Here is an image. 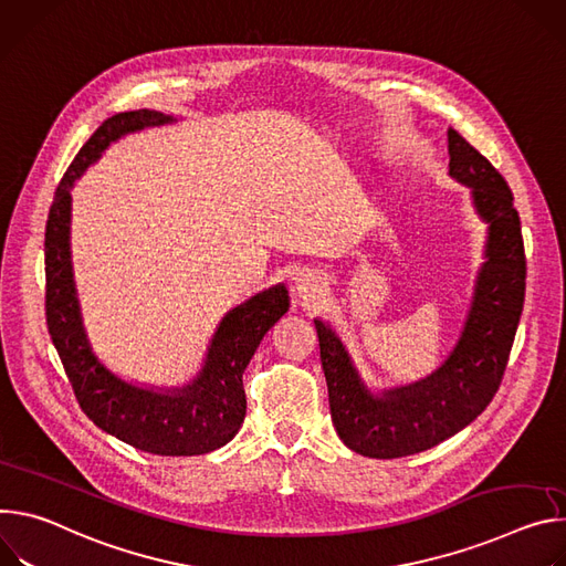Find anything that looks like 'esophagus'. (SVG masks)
<instances>
[{"label": "esophagus", "instance_id": "esophagus-1", "mask_svg": "<svg viewBox=\"0 0 566 566\" xmlns=\"http://www.w3.org/2000/svg\"><path fill=\"white\" fill-rule=\"evenodd\" d=\"M296 290H298L303 296H315V292H317V283L305 276V279H301V281H298Z\"/></svg>", "mask_w": 566, "mask_h": 566}]
</instances>
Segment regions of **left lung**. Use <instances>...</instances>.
<instances>
[{"instance_id":"8db88e82","label":"left lung","mask_w":566,"mask_h":566,"mask_svg":"<svg viewBox=\"0 0 566 566\" xmlns=\"http://www.w3.org/2000/svg\"><path fill=\"white\" fill-rule=\"evenodd\" d=\"M448 150L450 175L472 188L474 207L490 224L488 261L448 361L418 385L370 396L335 331L315 322L335 429L361 457L398 459L443 443L483 413L509 366L526 292L520 216L506 179L452 128Z\"/></svg>"}]
</instances>
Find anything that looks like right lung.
Returning a JSON list of instances; mask_svg holds the SVG:
<instances>
[{"mask_svg":"<svg viewBox=\"0 0 566 566\" xmlns=\"http://www.w3.org/2000/svg\"><path fill=\"white\" fill-rule=\"evenodd\" d=\"M168 120L172 116L155 109L114 114L98 125L62 175L44 231V310L49 335L74 396L96 427L150 454L196 457L222 448L238 433L247 411L242 373L268 331L287 312V290L270 287L231 310L211 342L198 378L184 389L157 394L118 380L92 353L70 256V188L74 179L118 137Z\"/></svg>","mask_w":566,"mask_h":566,"instance_id":"1","label":"right lung"}]
</instances>
